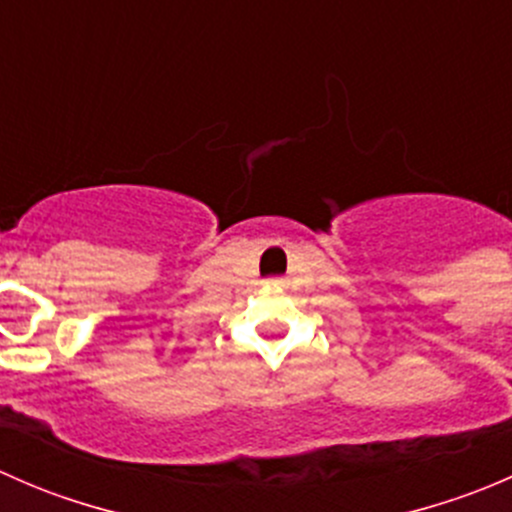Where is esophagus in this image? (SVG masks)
Segmentation results:
<instances>
[{
	"label": "esophagus",
	"instance_id": "1",
	"mask_svg": "<svg viewBox=\"0 0 512 512\" xmlns=\"http://www.w3.org/2000/svg\"><path fill=\"white\" fill-rule=\"evenodd\" d=\"M282 280H277V277H272V280H267V285H280Z\"/></svg>",
	"mask_w": 512,
	"mask_h": 512
}]
</instances>
